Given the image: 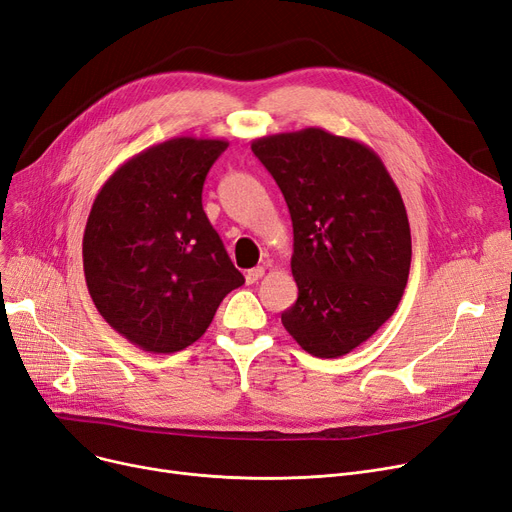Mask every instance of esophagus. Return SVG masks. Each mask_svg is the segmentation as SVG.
Masks as SVG:
<instances>
[{"label": "esophagus", "instance_id": "obj_1", "mask_svg": "<svg viewBox=\"0 0 512 512\" xmlns=\"http://www.w3.org/2000/svg\"><path fill=\"white\" fill-rule=\"evenodd\" d=\"M263 274H266V270H263L261 266L259 268H251V270H246V274H244V280H246V285H253V282H257Z\"/></svg>", "mask_w": 512, "mask_h": 512}]
</instances>
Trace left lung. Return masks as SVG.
Masks as SVG:
<instances>
[{"mask_svg":"<svg viewBox=\"0 0 512 512\" xmlns=\"http://www.w3.org/2000/svg\"><path fill=\"white\" fill-rule=\"evenodd\" d=\"M251 149L293 221L299 295L282 325L312 356H344L386 323L407 287L411 232L399 187L369 145L318 126L259 137Z\"/></svg>","mask_w":512,"mask_h":512,"instance_id":"obj_1","label":"left lung"}]
</instances>
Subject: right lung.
<instances>
[{
    "label": "right lung",
    "mask_w": 512,
    "mask_h": 512,
    "mask_svg": "<svg viewBox=\"0 0 512 512\" xmlns=\"http://www.w3.org/2000/svg\"><path fill=\"white\" fill-rule=\"evenodd\" d=\"M225 139L175 137L113 170L86 221L88 293L113 331L173 354L204 335L223 297L244 285L202 208Z\"/></svg>",
    "instance_id": "add662e5"
}]
</instances>
